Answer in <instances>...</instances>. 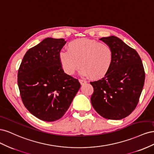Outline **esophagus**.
I'll list each match as a JSON object with an SVG mask.
<instances>
[{"label":"esophagus","instance_id":"1","mask_svg":"<svg viewBox=\"0 0 154 154\" xmlns=\"http://www.w3.org/2000/svg\"><path fill=\"white\" fill-rule=\"evenodd\" d=\"M79 82H80V83H81V85H85V84H86L87 83V81H85V80H81V79H80V80H79Z\"/></svg>","mask_w":154,"mask_h":154}]
</instances>
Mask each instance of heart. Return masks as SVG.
Returning <instances> with one entry per match:
<instances>
[{"label": "heart", "mask_w": 154, "mask_h": 154, "mask_svg": "<svg viewBox=\"0 0 154 154\" xmlns=\"http://www.w3.org/2000/svg\"><path fill=\"white\" fill-rule=\"evenodd\" d=\"M67 50L60 51L58 58L63 71L68 75L74 74L80 66L82 76L100 79L109 72L112 63V49L105 42L79 38L71 41Z\"/></svg>", "instance_id": "heart-1"}]
</instances>
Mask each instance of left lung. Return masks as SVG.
Segmentation results:
<instances>
[{
  "mask_svg": "<svg viewBox=\"0 0 154 154\" xmlns=\"http://www.w3.org/2000/svg\"><path fill=\"white\" fill-rule=\"evenodd\" d=\"M100 40L109 44L113 60L109 72L101 80L91 82V101L102 117L119 120L131 114L139 102L145 73L137 51L114 36Z\"/></svg>",
  "mask_w": 154,
  "mask_h": 154,
  "instance_id": "8db88e82",
  "label": "left lung"
}]
</instances>
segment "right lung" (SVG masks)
<instances>
[{"mask_svg": "<svg viewBox=\"0 0 154 154\" xmlns=\"http://www.w3.org/2000/svg\"><path fill=\"white\" fill-rule=\"evenodd\" d=\"M66 41L47 38L25 54L18 71V85L26 108L44 122L61 118L80 88L65 73L58 54Z\"/></svg>", "mask_w": 154, "mask_h": 154, "instance_id": "1", "label": "right lung"}]
</instances>
